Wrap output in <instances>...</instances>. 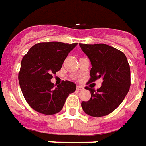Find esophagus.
<instances>
[{
    "label": "esophagus",
    "mask_w": 146,
    "mask_h": 146,
    "mask_svg": "<svg viewBox=\"0 0 146 146\" xmlns=\"http://www.w3.org/2000/svg\"><path fill=\"white\" fill-rule=\"evenodd\" d=\"M84 89V87L82 86H77V90L78 91H81V90H82Z\"/></svg>",
    "instance_id": "obj_1"
}]
</instances>
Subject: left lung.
<instances>
[{
    "label": "left lung",
    "mask_w": 146,
    "mask_h": 146,
    "mask_svg": "<svg viewBox=\"0 0 146 146\" xmlns=\"http://www.w3.org/2000/svg\"><path fill=\"white\" fill-rule=\"evenodd\" d=\"M81 49L91 61L89 82L102 79L100 89H92L89 101H82V107L86 114L95 117L108 115L124 100L131 86V72L127 57L123 52L104 43L83 44Z\"/></svg>",
    "instance_id": "left-lung-1"
}]
</instances>
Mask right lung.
<instances>
[{
	"mask_svg": "<svg viewBox=\"0 0 146 146\" xmlns=\"http://www.w3.org/2000/svg\"><path fill=\"white\" fill-rule=\"evenodd\" d=\"M76 45L39 42L23 57L19 72V85L25 100L34 110L46 115L57 113L69 94L75 91L76 85L72 82L63 81L56 86L50 80Z\"/></svg>",
	"mask_w": 146,
	"mask_h": 146,
	"instance_id": "obj_1",
	"label": "right lung"
}]
</instances>
